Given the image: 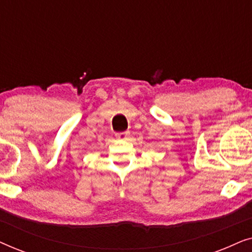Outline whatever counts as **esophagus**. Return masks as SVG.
I'll return each instance as SVG.
<instances>
[{
  "label": "esophagus",
  "instance_id": "esophagus-1",
  "mask_svg": "<svg viewBox=\"0 0 252 252\" xmlns=\"http://www.w3.org/2000/svg\"><path fill=\"white\" fill-rule=\"evenodd\" d=\"M129 136V132H120L116 134V137L118 140H127V137Z\"/></svg>",
  "mask_w": 252,
  "mask_h": 252
}]
</instances>
